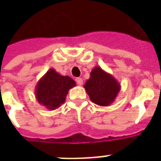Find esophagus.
I'll list each match as a JSON object with an SVG mask.
<instances>
[{"label":"esophagus","mask_w":161,"mask_h":161,"mask_svg":"<svg viewBox=\"0 0 161 161\" xmlns=\"http://www.w3.org/2000/svg\"><path fill=\"white\" fill-rule=\"evenodd\" d=\"M76 84H77L78 85H82V84H83V80H82V78H80V77L76 78Z\"/></svg>","instance_id":"esophagus-1"}]
</instances>
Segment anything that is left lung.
Returning <instances> with one entry per match:
<instances>
[{
	"mask_svg": "<svg viewBox=\"0 0 161 161\" xmlns=\"http://www.w3.org/2000/svg\"><path fill=\"white\" fill-rule=\"evenodd\" d=\"M84 88L91 102L101 106H109L113 103L121 89L117 80L97 66L90 72V77Z\"/></svg>",
	"mask_w": 161,
	"mask_h": 161,
	"instance_id": "obj_1",
	"label": "left lung"
}]
</instances>
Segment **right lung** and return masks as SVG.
Listing matches in <instances>:
<instances>
[{
    "label": "right lung",
    "mask_w": 161,
    "mask_h": 161,
    "mask_svg": "<svg viewBox=\"0 0 161 161\" xmlns=\"http://www.w3.org/2000/svg\"><path fill=\"white\" fill-rule=\"evenodd\" d=\"M74 86L76 82L70 76H62L51 68L37 83L35 97L42 106L54 110L64 103L68 91Z\"/></svg>",
    "instance_id": "1"
}]
</instances>
